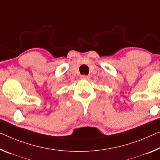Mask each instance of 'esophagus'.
I'll return each mask as SVG.
<instances>
[{
	"mask_svg": "<svg viewBox=\"0 0 160 160\" xmlns=\"http://www.w3.org/2000/svg\"><path fill=\"white\" fill-rule=\"evenodd\" d=\"M81 78H82V79L88 80V78H89V76H88V75H82V76H81Z\"/></svg>",
	"mask_w": 160,
	"mask_h": 160,
	"instance_id": "1",
	"label": "esophagus"
}]
</instances>
